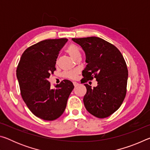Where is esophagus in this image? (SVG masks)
<instances>
[{
  "label": "esophagus",
  "mask_w": 150,
  "mask_h": 150,
  "mask_svg": "<svg viewBox=\"0 0 150 150\" xmlns=\"http://www.w3.org/2000/svg\"><path fill=\"white\" fill-rule=\"evenodd\" d=\"M73 85H74L75 87H77V86H78L79 85V83H77V82H73Z\"/></svg>",
  "instance_id": "obj_1"
}]
</instances>
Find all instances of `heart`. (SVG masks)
Masks as SVG:
<instances>
[{
  "instance_id": "obj_1",
  "label": "heart",
  "mask_w": 150,
  "mask_h": 150,
  "mask_svg": "<svg viewBox=\"0 0 150 150\" xmlns=\"http://www.w3.org/2000/svg\"><path fill=\"white\" fill-rule=\"evenodd\" d=\"M67 52L69 54L71 57H72L73 58V59H75V57L77 56L78 55L81 54L79 49V47L75 45H69L67 50ZM77 71H67L64 73L63 76H64L65 77L71 79H75L76 77H77Z\"/></svg>"
}]
</instances>
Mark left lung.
<instances>
[{
    "instance_id": "obj_1",
    "label": "left lung",
    "mask_w": 150,
    "mask_h": 150,
    "mask_svg": "<svg viewBox=\"0 0 150 150\" xmlns=\"http://www.w3.org/2000/svg\"><path fill=\"white\" fill-rule=\"evenodd\" d=\"M85 52L87 66L83 83L95 78L97 86L85 84L83 103L87 110L99 118L110 116L120 108L126 96L128 72L118 48L98 37L72 38Z\"/></svg>"
}]
</instances>
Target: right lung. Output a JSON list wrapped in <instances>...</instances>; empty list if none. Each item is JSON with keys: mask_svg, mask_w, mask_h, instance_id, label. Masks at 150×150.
<instances>
[{"mask_svg": "<svg viewBox=\"0 0 150 150\" xmlns=\"http://www.w3.org/2000/svg\"><path fill=\"white\" fill-rule=\"evenodd\" d=\"M67 39L45 40L32 45L22 54L16 69L22 97L30 111L44 120H54L62 116L74 85L63 80L55 88L48 81L56 70L59 51Z\"/></svg>", "mask_w": 150, "mask_h": 150, "instance_id": "obj_1", "label": "right lung"}]
</instances>
